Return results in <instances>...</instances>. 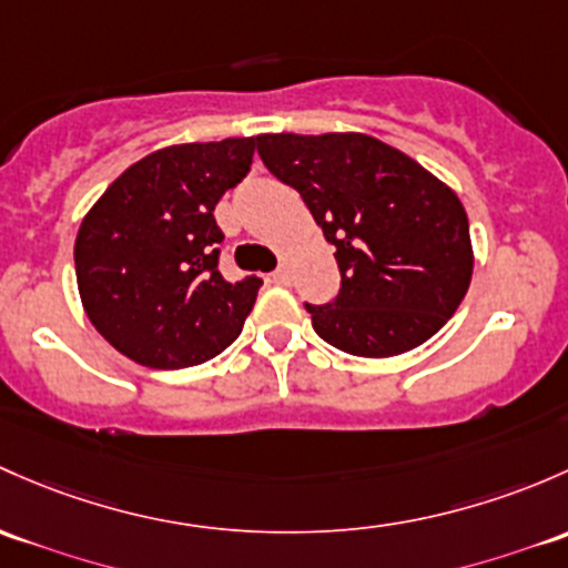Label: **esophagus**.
<instances>
[{
    "mask_svg": "<svg viewBox=\"0 0 568 568\" xmlns=\"http://www.w3.org/2000/svg\"><path fill=\"white\" fill-rule=\"evenodd\" d=\"M272 280L277 285H288L291 283V272H288V266H280L277 272H272Z\"/></svg>",
    "mask_w": 568,
    "mask_h": 568,
    "instance_id": "34e87169",
    "label": "esophagus"
}]
</instances>
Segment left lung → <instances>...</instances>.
Returning <instances> with one entry per match:
<instances>
[{
  "label": "left lung",
  "instance_id": "obj_1",
  "mask_svg": "<svg viewBox=\"0 0 568 568\" xmlns=\"http://www.w3.org/2000/svg\"><path fill=\"white\" fill-rule=\"evenodd\" d=\"M255 146L334 244L337 300L307 304L318 337L345 354L386 359L427 343L457 313L474 244L449 184L364 133H264Z\"/></svg>",
  "mask_w": 568,
  "mask_h": 568
}]
</instances>
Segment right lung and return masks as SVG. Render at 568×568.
Wrapping results in <instances>:
<instances>
[{
    "mask_svg": "<svg viewBox=\"0 0 568 568\" xmlns=\"http://www.w3.org/2000/svg\"><path fill=\"white\" fill-rule=\"evenodd\" d=\"M253 152L255 139L158 149L113 179L81 220V304L119 354L179 369L209 362L239 337L261 280H223L214 206L247 176Z\"/></svg>",
    "mask_w": 568,
    "mask_h": 568,
    "instance_id": "right-lung-1",
    "label": "right lung"
}]
</instances>
